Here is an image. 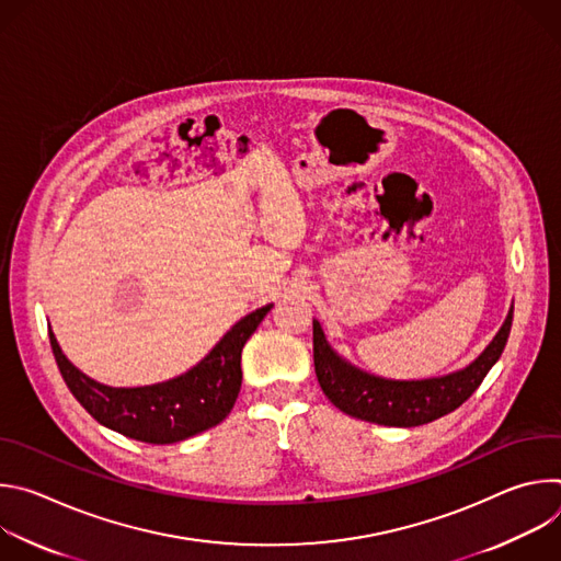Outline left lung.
I'll return each instance as SVG.
<instances>
[{
  "mask_svg": "<svg viewBox=\"0 0 561 561\" xmlns=\"http://www.w3.org/2000/svg\"><path fill=\"white\" fill-rule=\"evenodd\" d=\"M511 324L513 308L493 342L466 368L444 377L399 381L375 377L342 359L327 342L319 322H312L317 381L331 402L351 417L399 428L422 426L459 409L479 388L493 364L502 357L511 335Z\"/></svg>",
  "mask_w": 561,
  "mask_h": 561,
  "instance_id": "left-lung-1",
  "label": "left lung"
}]
</instances>
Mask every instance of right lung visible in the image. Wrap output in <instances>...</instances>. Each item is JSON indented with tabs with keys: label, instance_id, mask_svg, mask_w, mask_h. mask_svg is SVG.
<instances>
[{
	"label": "right lung",
	"instance_id": "add662e5",
	"mask_svg": "<svg viewBox=\"0 0 561 561\" xmlns=\"http://www.w3.org/2000/svg\"><path fill=\"white\" fill-rule=\"evenodd\" d=\"M271 308L266 304L239 319L184 375L137 388H113L87 377L66 359L55 335H48L68 390L102 426L146 444H175L228 417L242 388V348Z\"/></svg>",
	"mask_w": 561,
	"mask_h": 561
}]
</instances>
